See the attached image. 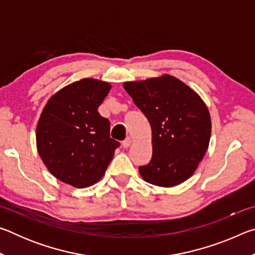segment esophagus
I'll return each instance as SVG.
<instances>
[{"label": "esophagus", "mask_w": 255, "mask_h": 255, "mask_svg": "<svg viewBox=\"0 0 255 255\" xmlns=\"http://www.w3.org/2000/svg\"><path fill=\"white\" fill-rule=\"evenodd\" d=\"M131 143H132V139H131V138H130V137H127L126 139H125V140L123 141V146H124L125 148H128L129 146L131 145Z\"/></svg>", "instance_id": "obj_1"}]
</instances>
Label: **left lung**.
Listing matches in <instances>:
<instances>
[{
    "label": "left lung",
    "mask_w": 255,
    "mask_h": 255,
    "mask_svg": "<svg viewBox=\"0 0 255 255\" xmlns=\"http://www.w3.org/2000/svg\"><path fill=\"white\" fill-rule=\"evenodd\" d=\"M124 88L152 127L153 155L147 165L139 166L141 178L164 188L184 182L209 146L211 119L206 103L169 74L125 82Z\"/></svg>",
    "instance_id": "8db88e82"
}]
</instances>
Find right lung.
Instances as JSON below:
<instances>
[{"label":"right lung","mask_w":255,"mask_h":255,"mask_svg":"<svg viewBox=\"0 0 255 255\" xmlns=\"http://www.w3.org/2000/svg\"><path fill=\"white\" fill-rule=\"evenodd\" d=\"M111 84L82 79L51 96L38 120L37 149L56 179L75 188L100 181L119 146L98 108Z\"/></svg>","instance_id":"1"}]
</instances>
